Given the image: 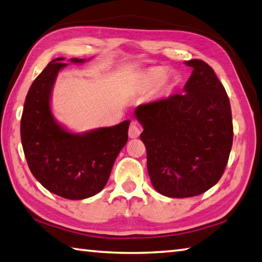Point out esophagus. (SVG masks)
I'll return each instance as SVG.
<instances>
[{"instance_id": "1", "label": "esophagus", "mask_w": 262, "mask_h": 262, "mask_svg": "<svg viewBox=\"0 0 262 262\" xmlns=\"http://www.w3.org/2000/svg\"><path fill=\"white\" fill-rule=\"evenodd\" d=\"M141 134V129L140 127L136 125V122H132V125L129 126V129H128V135H129L130 139H136L139 137Z\"/></svg>"}]
</instances>
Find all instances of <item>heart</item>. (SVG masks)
I'll return each instance as SVG.
<instances>
[{
	"mask_svg": "<svg viewBox=\"0 0 262 262\" xmlns=\"http://www.w3.org/2000/svg\"><path fill=\"white\" fill-rule=\"evenodd\" d=\"M163 68H151L137 75L136 87L141 92H150L156 88V94L159 97L166 96L174 88V79L172 75L165 74Z\"/></svg>",
	"mask_w": 262,
	"mask_h": 262,
	"instance_id": "1",
	"label": "heart"
}]
</instances>
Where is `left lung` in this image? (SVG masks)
<instances>
[{"label": "left lung", "mask_w": 262, "mask_h": 262, "mask_svg": "<svg viewBox=\"0 0 262 262\" xmlns=\"http://www.w3.org/2000/svg\"><path fill=\"white\" fill-rule=\"evenodd\" d=\"M184 64L192 68L184 93L134 112L143 127L140 137L151 183L172 198L198 196L216 184L234 137L229 98L213 69L201 59Z\"/></svg>", "instance_id": "8db88e82"}]
</instances>
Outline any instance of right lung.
Instances as JSON below:
<instances>
[{"label": "right lung", "instance_id": "obj_1", "mask_svg": "<svg viewBox=\"0 0 262 262\" xmlns=\"http://www.w3.org/2000/svg\"><path fill=\"white\" fill-rule=\"evenodd\" d=\"M64 57L51 60L33 81L20 121L21 144L32 174L50 192L79 201L105 187L119 152L128 141L129 120L72 133L52 115L50 99ZM89 60V59H88ZM82 64L85 59L71 58Z\"/></svg>", "mask_w": 262, "mask_h": 262}]
</instances>
